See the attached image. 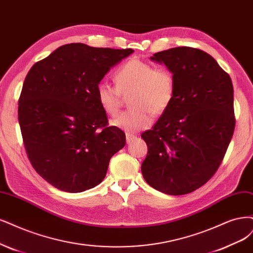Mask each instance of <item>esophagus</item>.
<instances>
[{
	"instance_id": "esophagus-1",
	"label": "esophagus",
	"mask_w": 253,
	"mask_h": 253,
	"mask_svg": "<svg viewBox=\"0 0 253 253\" xmlns=\"http://www.w3.org/2000/svg\"><path fill=\"white\" fill-rule=\"evenodd\" d=\"M126 142L128 143V142L134 140V139L136 138V135L130 134V133H126Z\"/></svg>"
}]
</instances>
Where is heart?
I'll list each match as a JSON object with an SVG mask.
<instances>
[{"instance_id": "b5f03b06", "label": "heart", "mask_w": 253, "mask_h": 253, "mask_svg": "<svg viewBox=\"0 0 253 253\" xmlns=\"http://www.w3.org/2000/svg\"><path fill=\"white\" fill-rule=\"evenodd\" d=\"M115 84L101 81L96 86V98L108 115L116 116L123 106V96L130 94L128 103L132 109L112 121L113 126L128 133L150 126L152 114H163L176 94V80L169 69L138 57L129 58L117 69Z\"/></svg>"}]
</instances>
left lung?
Here are the masks:
<instances>
[{
  "label": "left lung",
  "mask_w": 253,
  "mask_h": 253,
  "mask_svg": "<svg viewBox=\"0 0 253 253\" xmlns=\"http://www.w3.org/2000/svg\"><path fill=\"white\" fill-rule=\"evenodd\" d=\"M176 80V94L152 129L141 134L147 155L144 180L167 195L203 186L219 169L233 135V86L227 72L206 52L177 47L151 57Z\"/></svg>",
  "instance_id": "1"
}]
</instances>
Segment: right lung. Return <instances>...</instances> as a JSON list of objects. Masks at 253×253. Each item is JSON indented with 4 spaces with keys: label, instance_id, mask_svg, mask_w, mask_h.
Instances as JSON below:
<instances>
[{
    "label": "right lung",
    "instance_id": "right-lung-1",
    "mask_svg": "<svg viewBox=\"0 0 253 253\" xmlns=\"http://www.w3.org/2000/svg\"><path fill=\"white\" fill-rule=\"evenodd\" d=\"M133 49L67 43L36 63L19 99V124L28 159L39 175L68 193L93 188L107 175L126 134L109 126L96 86Z\"/></svg>",
    "mask_w": 253,
    "mask_h": 253
}]
</instances>
